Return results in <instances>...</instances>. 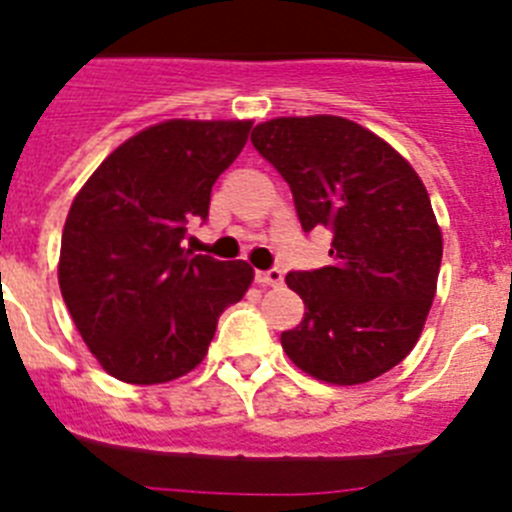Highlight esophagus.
Wrapping results in <instances>:
<instances>
[{
	"mask_svg": "<svg viewBox=\"0 0 512 512\" xmlns=\"http://www.w3.org/2000/svg\"><path fill=\"white\" fill-rule=\"evenodd\" d=\"M253 279H256V284H261V287H277V284H282V271L279 269L256 271Z\"/></svg>",
	"mask_w": 512,
	"mask_h": 512,
	"instance_id": "esophagus-1",
	"label": "esophagus"
}]
</instances>
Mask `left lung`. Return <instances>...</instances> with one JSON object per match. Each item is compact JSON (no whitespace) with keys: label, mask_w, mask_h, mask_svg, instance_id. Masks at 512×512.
<instances>
[{"label":"left lung","mask_w":512,"mask_h":512,"mask_svg":"<svg viewBox=\"0 0 512 512\" xmlns=\"http://www.w3.org/2000/svg\"><path fill=\"white\" fill-rule=\"evenodd\" d=\"M253 148L292 189L305 233L328 228L330 266L289 271L305 318L282 348L310 377L361 384L418 343L441 269V230L413 166L382 138L333 115L277 117Z\"/></svg>","instance_id":"8db88e82"}]
</instances>
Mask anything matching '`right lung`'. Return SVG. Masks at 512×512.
<instances>
[{
    "label": "right lung",
    "instance_id": "add662e5",
    "mask_svg": "<svg viewBox=\"0 0 512 512\" xmlns=\"http://www.w3.org/2000/svg\"><path fill=\"white\" fill-rule=\"evenodd\" d=\"M248 133V120L161 122L112 151L76 194L58 284L112 377L158 384L192 372L217 318L251 287L246 261L182 248L187 225L210 215L212 184Z\"/></svg>",
    "mask_w": 512,
    "mask_h": 512
}]
</instances>
